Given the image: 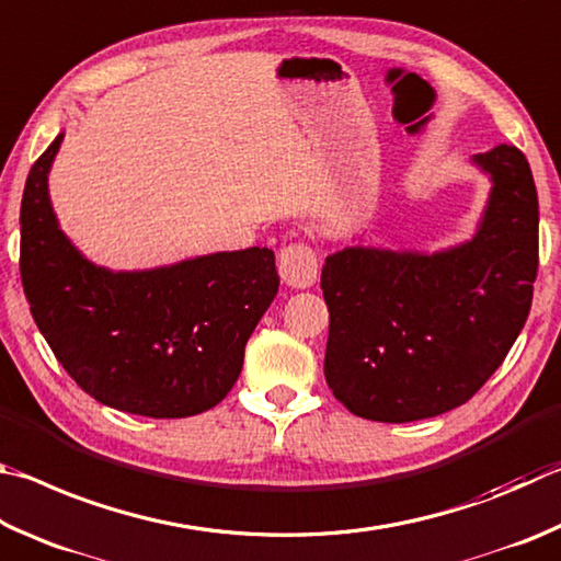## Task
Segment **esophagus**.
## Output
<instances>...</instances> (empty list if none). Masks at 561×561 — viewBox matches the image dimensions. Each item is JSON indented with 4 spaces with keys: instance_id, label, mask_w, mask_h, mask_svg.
Segmentation results:
<instances>
[{
    "instance_id": "esophagus-1",
    "label": "esophagus",
    "mask_w": 561,
    "mask_h": 561,
    "mask_svg": "<svg viewBox=\"0 0 561 561\" xmlns=\"http://www.w3.org/2000/svg\"><path fill=\"white\" fill-rule=\"evenodd\" d=\"M278 271L290 288H310L318 278V255L308 243H290L278 253Z\"/></svg>"
}]
</instances>
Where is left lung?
<instances>
[{"label": "left lung", "mask_w": 561, "mask_h": 561, "mask_svg": "<svg viewBox=\"0 0 561 561\" xmlns=\"http://www.w3.org/2000/svg\"><path fill=\"white\" fill-rule=\"evenodd\" d=\"M470 164L490 180L470 239L428 253L355 236L322 265L325 379L355 416L407 424L466 404L525 325L537 275L533 172L510 145Z\"/></svg>", "instance_id": "1"}]
</instances>
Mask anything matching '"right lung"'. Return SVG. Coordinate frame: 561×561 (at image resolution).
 Listing matches in <instances>:
<instances>
[{
	"instance_id": "obj_1",
	"label": "right lung",
	"mask_w": 561,
	"mask_h": 561,
	"mask_svg": "<svg viewBox=\"0 0 561 561\" xmlns=\"http://www.w3.org/2000/svg\"><path fill=\"white\" fill-rule=\"evenodd\" d=\"M64 133L26 176L22 283L56 359L101 404L150 419L202 414L229 394L243 347L278 293L271 249L113 271L76 249L48 194Z\"/></svg>"
}]
</instances>
